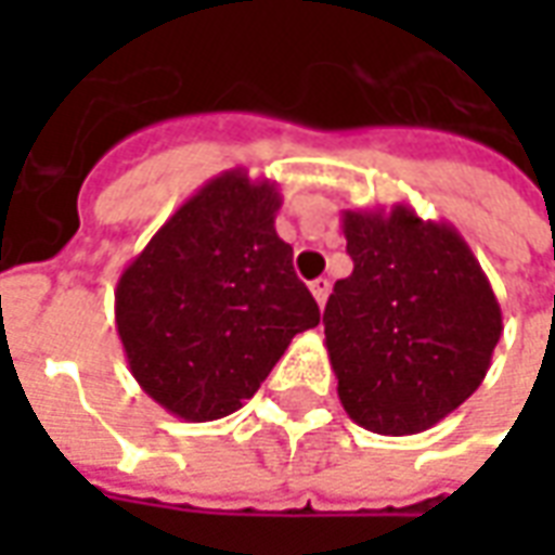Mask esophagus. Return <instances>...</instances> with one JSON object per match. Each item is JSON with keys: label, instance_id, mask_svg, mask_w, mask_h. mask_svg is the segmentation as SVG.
<instances>
[{"label": "esophagus", "instance_id": "1", "mask_svg": "<svg viewBox=\"0 0 555 555\" xmlns=\"http://www.w3.org/2000/svg\"><path fill=\"white\" fill-rule=\"evenodd\" d=\"M309 288H312V297L318 300V306L324 309L326 297H330V279H314Z\"/></svg>", "mask_w": 555, "mask_h": 555}]
</instances>
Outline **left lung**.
<instances>
[{
	"instance_id": "obj_1",
	"label": "left lung",
	"mask_w": 555,
	"mask_h": 555,
	"mask_svg": "<svg viewBox=\"0 0 555 555\" xmlns=\"http://www.w3.org/2000/svg\"><path fill=\"white\" fill-rule=\"evenodd\" d=\"M353 273L324 309L341 408L360 428L408 437L476 392L502 336V309L466 241L410 205L345 210Z\"/></svg>"
}]
</instances>
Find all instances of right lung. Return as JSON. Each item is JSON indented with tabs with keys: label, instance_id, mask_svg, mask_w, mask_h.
Masks as SVG:
<instances>
[{
	"label": "right lung",
	"instance_id": "right-lung-1",
	"mask_svg": "<svg viewBox=\"0 0 555 555\" xmlns=\"http://www.w3.org/2000/svg\"><path fill=\"white\" fill-rule=\"evenodd\" d=\"M282 193L246 169L190 195L115 288L130 372L171 416L214 422L243 408L291 338L321 321L276 234Z\"/></svg>",
	"mask_w": 555,
	"mask_h": 555
}]
</instances>
